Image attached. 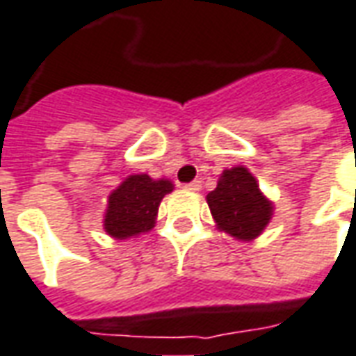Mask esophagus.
I'll use <instances>...</instances> for the list:
<instances>
[{
  "instance_id": "1",
  "label": "esophagus",
  "mask_w": 356,
  "mask_h": 356,
  "mask_svg": "<svg viewBox=\"0 0 356 356\" xmlns=\"http://www.w3.org/2000/svg\"><path fill=\"white\" fill-rule=\"evenodd\" d=\"M200 186H202V183H200V181H193V183L185 185V188L186 191H191V193H196V191H200Z\"/></svg>"
}]
</instances>
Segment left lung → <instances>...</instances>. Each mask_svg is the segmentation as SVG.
Segmentation results:
<instances>
[{"mask_svg":"<svg viewBox=\"0 0 356 356\" xmlns=\"http://www.w3.org/2000/svg\"><path fill=\"white\" fill-rule=\"evenodd\" d=\"M216 227L235 241L250 243L260 237L273 218V202L260 191L256 177L245 165L223 170L218 186L208 193Z\"/></svg>","mask_w":356,"mask_h":356,"instance_id":"obj_1","label":"left lung"}]
</instances>
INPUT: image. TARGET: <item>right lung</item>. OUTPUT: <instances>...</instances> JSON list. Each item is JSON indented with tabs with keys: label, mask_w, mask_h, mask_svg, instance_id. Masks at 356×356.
Returning <instances> with one entry per match:
<instances>
[{
	"label": "right lung",
	"mask_w": 356,
	"mask_h": 356,
	"mask_svg": "<svg viewBox=\"0 0 356 356\" xmlns=\"http://www.w3.org/2000/svg\"><path fill=\"white\" fill-rule=\"evenodd\" d=\"M170 179H152L146 173L129 175L108 196L104 212V231L123 241L144 235L156 225L158 208L163 196L173 191Z\"/></svg>",
	"instance_id": "add662e5"
}]
</instances>
